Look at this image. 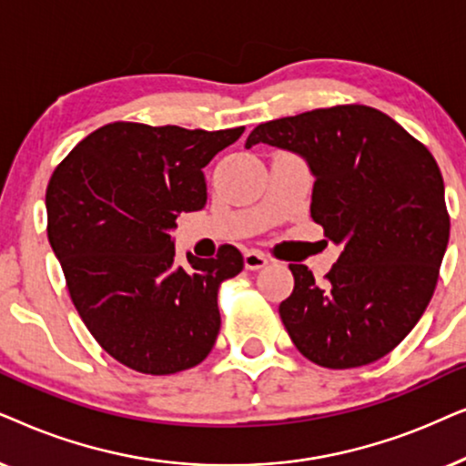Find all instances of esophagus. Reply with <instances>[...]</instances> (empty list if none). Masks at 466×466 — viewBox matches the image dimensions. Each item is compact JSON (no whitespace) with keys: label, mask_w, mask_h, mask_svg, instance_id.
<instances>
[{"label":"esophagus","mask_w":466,"mask_h":466,"mask_svg":"<svg viewBox=\"0 0 466 466\" xmlns=\"http://www.w3.org/2000/svg\"><path fill=\"white\" fill-rule=\"evenodd\" d=\"M268 264V258L259 251H247L245 253V268L247 270H259Z\"/></svg>","instance_id":"esophagus-1"}]
</instances>
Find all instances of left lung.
I'll use <instances>...</instances> for the list:
<instances>
[{
  "mask_svg": "<svg viewBox=\"0 0 466 466\" xmlns=\"http://www.w3.org/2000/svg\"><path fill=\"white\" fill-rule=\"evenodd\" d=\"M300 155L315 178L311 217L340 247L324 283L289 264L279 315L298 351L356 369L394 350L426 311L448 249L443 177L431 151L370 106L318 108L258 126L245 147Z\"/></svg>",
  "mask_w": 466,
  "mask_h": 466,
  "instance_id": "8db88e82",
  "label": "left lung"
}]
</instances>
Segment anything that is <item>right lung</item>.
<instances>
[{
  "label": "right lung",
  "instance_id": "add662e5",
  "mask_svg": "<svg viewBox=\"0 0 466 466\" xmlns=\"http://www.w3.org/2000/svg\"><path fill=\"white\" fill-rule=\"evenodd\" d=\"M245 127L108 123L80 140L46 187L48 243L70 298L104 351L147 375H172L213 350L217 291L243 270L237 247L175 262L170 232L207 204L202 168Z\"/></svg>",
  "mask_w": 466,
  "mask_h": 466
}]
</instances>
